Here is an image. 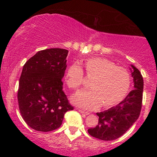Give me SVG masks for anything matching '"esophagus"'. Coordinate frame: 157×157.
Here are the masks:
<instances>
[{
    "label": "esophagus",
    "instance_id": "34e87169",
    "mask_svg": "<svg viewBox=\"0 0 157 157\" xmlns=\"http://www.w3.org/2000/svg\"><path fill=\"white\" fill-rule=\"evenodd\" d=\"M78 111L79 112H80V113H82V114H83V115H88V112H86V111H84V110H82V109H78Z\"/></svg>",
    "mask_w": 157,
    "mask_h": 157
}]
</instances>
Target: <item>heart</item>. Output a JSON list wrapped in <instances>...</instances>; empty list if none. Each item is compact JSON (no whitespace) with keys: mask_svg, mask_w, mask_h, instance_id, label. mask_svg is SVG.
I'll list each match as a JSON object with an SVG mask.
<instances>
[{"mask_svg":"<svg viewBox=\"0 0 157 157\" xmlns=\"http://www.w3.org/2000/svg\"><path fill=\"white\" fill-rule=\"evenodd\" d=\"M86 77L92 78L91 90L82 91L73 97L75 104L86 109L101 105L110 108L119 104L127 96L131 83V74L127 69L117 66L104 58H90L83 63ZM64 80L70 89L78 90L84 84V74L78 64L69 66Z\"/></svg>","mask_w":157,"mask_h":157,"instance_id":"obj_1","label":"heart"}]
</instances>
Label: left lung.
I'll list each match as a JSON object with an SVG mask.
<instances>
[{
	"mask_svg": "<svg viewBox=\"0 0 157 157\" xmlns=\"http://www.w3.org/2000/svg\"><path fill=\"white\" fill-rule=\"evenodd\" d=\"M134 87L116 106L97 112L99 121L96 127L88 129L93 137L102 140H113L122 136L133 125L140 115L143 99L144 80L140 71L131 65Z\"/></svg>",
	"mask_w": 157,
	"mask_h": 157,
	"instance_id": "obj_1",
	"label": "left lung"
}]
</instances>
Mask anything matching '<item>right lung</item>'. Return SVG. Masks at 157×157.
I'll list each match as a JSON object with an SVG mask.
<instances>
[{
    "label": "right lung",
    "mask_w": 157,
    "mask_h": 157,
    "mask_svg": "<svg viewBox=\"0 0 157 157\" xmlns=\"http://www.w3.org/2000/svg\"><path fill=\"white\" fill-rule=\"evenodd\" d=\"M67 54L66 49H45L23 66L17 93L19 109L23 120L36 131L58 129L64 114L74 109L63 91L61 80Z\"/></svg>",
    "instance_id": "1"
}]
</instances>
